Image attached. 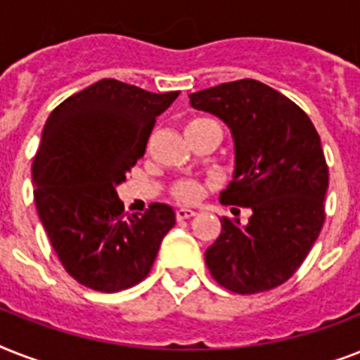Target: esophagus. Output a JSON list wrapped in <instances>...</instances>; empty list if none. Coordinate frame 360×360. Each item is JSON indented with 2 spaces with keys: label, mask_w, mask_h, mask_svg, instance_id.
Returning a JSON list of instances; mask_svg holds the SVG:
<instances>
[{
  "label": "esophagus",
  "mask_w": 360,
  "mask_h": 360,
  "mask_svg": "<svg viewBox=\"0 0 360 360\" xmlns=\"http://www.w3.org/2000/svg\"><path fill=\"white\" fill-rule=\"evenodd\" d=\"M194 214H196V211H194V209H185V207L177 209V220L191 219V217H194Z\"/></svg>",
  "instance_id": "34e87169"
}]
</instances>
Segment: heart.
<instances>
[{"label":"heart","mask_w":360,"mask_h":360,"mask_svg":"<svg viewBox=\"0 0 360 360\" xmlns=\"http://www.w3.org/2000/svg\"><path fill=\"white\" fill-rule=\"evenodd\" d=\"M207 124H219L217 121L209 120V117H194L186 123V130L198 129V127H207ZM203 186L198 181H181L175 186V196L179 198L181 202H196L198 198L202 196Z\"/></svg>","instance_id":"b5f03b06"}]
</instances>
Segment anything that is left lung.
<instances>
[{"label": "left lung", "mask_w": 360, "mask_h": 360, "mask_svg": "<svg viewBox=\"0 0 360 360\" xmlns=\"http://www.w3.org/2000/svg\"><path fill=\"white\" fill-rule=\"evenodd\" d=\"M231 130L236 166L220 202L250 207L248 224L222 219L205 250L213 278L240 295L273 290L301 267L325 220L329 169L319 134L295 103L257 80L188 95Z\"/></svg>", "instance_id": "left-lung-1"}]
</instances>
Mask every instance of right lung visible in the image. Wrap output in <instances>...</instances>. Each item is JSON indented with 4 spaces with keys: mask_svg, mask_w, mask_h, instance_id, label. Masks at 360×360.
I'll list each match as a JSON object with an SVG mask.
<instances>
[{
    "mask_svg": "<svg viewBox=\"0 0 360 360\" xmlns=\"http://www.w3.org/2000/svg\"><path fill=\"white\" fill-rule=\"evenodd\" d=\"M177 95L104 78L46 120L31 168L37 213L65 271L86 288L115 293L141 282L174 228L166 203L124 217L117 186Z\"/></svg>",
    "mask_w": 360,
    "mask_h": 360,
    "instance_id": "add662e5",
    "label": "right lung"
}]
</instances>
